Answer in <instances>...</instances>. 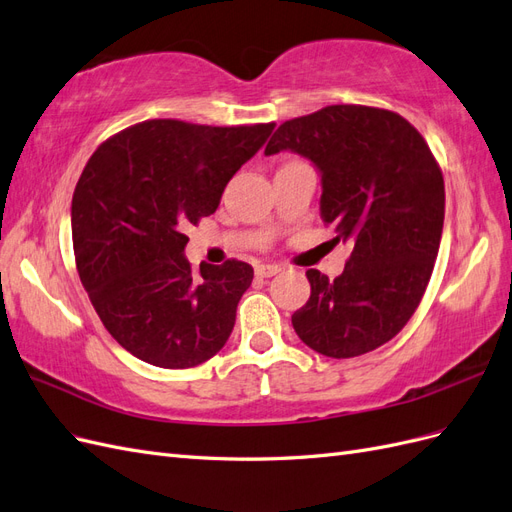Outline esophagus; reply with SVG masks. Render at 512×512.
Masks as SVG:
<instances>
[{
	"mask_svg": "<svg viewBox=\"0 0 512 512\" xmlns=\"http://www.w3.org/2000/svg\"><path fill=\"white\" fill-rule=\"evenodd\" d=\"M282 271V267L280 265H256V275L258 277H273V275H277Z\"/></svg>",
	"mask_w": 512,
	"mask_h": 512,
	"instance_id": "obj_1",
	"label": "esophagus"
}]
</instances>
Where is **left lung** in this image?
<instances>
[{"mask_svg": "<svg viewBox=\"0 0 512 512\" xmlns=\"http://www.w3.org/2000/svg\"><path fill=\"white\" fill-rule=\"evenodd\" d=\"M286 149L320 170L322 222L352 241L335 280L307 269L312 294L292 327L331 359L376 350L406 327L429 284L444 226L442 170L410 121L361 104L284 121L265 153Z\"/></svg>", "mask_w": 512, "mask_h": 512, "instance_id": "obj_1", "label": "left lung"}]
</instances>
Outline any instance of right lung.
<instances>
[{
  "instance_id": "1",
  "label": "right lung",
  "mask_w": 512,
  "mask_h": 512,
  "mask_svg": "<svg viewBox=\"0 0 512 512\" xmlns=\"http://www.w3.org/2000/svg\"><path fill=\"white\" fill-rule=\"evenodd\" d=\"M273 128L151 119L108 138L83 168L72 196L76 269L106 331L136 359L188 369L228 342L254 269L226 260L194 271L183 232L218 209Z\"/></svg>"
}]
</instances>
